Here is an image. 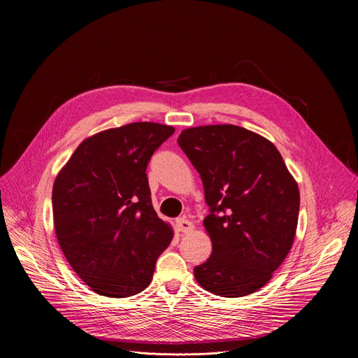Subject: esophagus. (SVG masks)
<instances>
[{
    "instance_id": "esophagus-1",
    "label": "esophagus",
    "mask_w": 358,
    "mask_h": 358,
    "mask_svg": "<svg viewBox=\"0 0 358 358\" xmlns=\"http://www.w3.org/2000/svg\"><path fill=\"white\" fill-rule=\"evenodd\" d=\"M176 229L181 234H190L194 229V224L185 217H178L176 220Z\"/></svg>"
}]
</instances>
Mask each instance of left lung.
Here are the masks:
<instances>
[{"instance_id":"left-lung-1","label":"left lung","mask_w":358,"mask_h":358,"mask_svg":"<svg viewBox=\"0 0 358 358\" xmlns=\"http://www.w3.org/2000/svg\"><path fill=\"white\" fill-rule=\"evenodd\" d=\"M178 145L203 181L210 213L203 224L212 255L194 268L216 296L242 297L264 287L292 250L300 193L277 148L235 124L184 129Z\"/></svg>"}]
</instances>
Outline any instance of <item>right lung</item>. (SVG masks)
<instances>
[{
  "label": "right lung",
  "instance_id": "right-lung-1",
  "mask_svg": "<svg viewBox=\"0 0 358 358\" xmlns=\"http://www.w3.org/2000/svg\"><path fill=\"white\" fill-rule=\"evenodd\" d=\"M176 131L136 122L84 139L53 182V224L72 270L97 294L129 297L152 281L171 224L154 210L148 162Z\"/></svg>",
  "mask_w": 358,
  "mask_h": 358
}]
</instances>
